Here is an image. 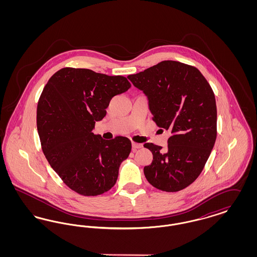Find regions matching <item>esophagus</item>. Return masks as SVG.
<instances>
[{
    "label": "esophagus",
    "mask_w": 257,
    "mask_h": 257,
    "mask_svg": "<svg viewBox=\"0 0 257 257\" xmlns=\"http://www.w3.org/2000/svg\"><path fill=\"white\" fill-rule=\"evenodd\" d=\"M132 147H133L134 150H137L139 148H142L143 145L142 144H138V143H132Z\"/></svg>",
    "instance_id": "obj_1"
}]
</instances>
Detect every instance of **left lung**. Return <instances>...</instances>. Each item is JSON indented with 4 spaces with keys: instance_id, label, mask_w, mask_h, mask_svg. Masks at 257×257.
Segmentation results:
<instances>
[{
    "instance_id": "1",
    "label": "left lung",
    "mask_w": 257,
    "mask_h": 257,
    "mask_svg": "<svg viewBox=\"0 0 257 257\" xmlns=\"http://www.w3.org/2000/svg\"><path fill=\"white\" fill-rule=\"evenodd\" d=\"M128 79L148 99L152 119L171 136L168 149L145 144L153 154L144 169L147 181L164 192H178L203 170L217 138V106L213 89L195 66L161 61Z\"/></svg>"
}]
</instances>
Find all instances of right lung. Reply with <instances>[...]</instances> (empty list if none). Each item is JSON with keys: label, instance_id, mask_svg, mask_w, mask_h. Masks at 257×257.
Listing matches in <instances>:
<instances>
[{"label": "right lung", "instance_id": "1", "mask_svg": "<svg viewBox=\"0 0 257 257\" xmlns=\"http://www.w3.org/2000/svg\"><path fill=\"white\" fill-rule=\"evenodd\" d=\"M131 87L123 76L64 67L44 86L38 100L41 148L63 183L81 196L102 195L117 180L132 144L126 137L107 141L91 131L104 118L110 99Z\"/></svg>", "mask_w": 257, "mask_h": 257}]
</instances>
